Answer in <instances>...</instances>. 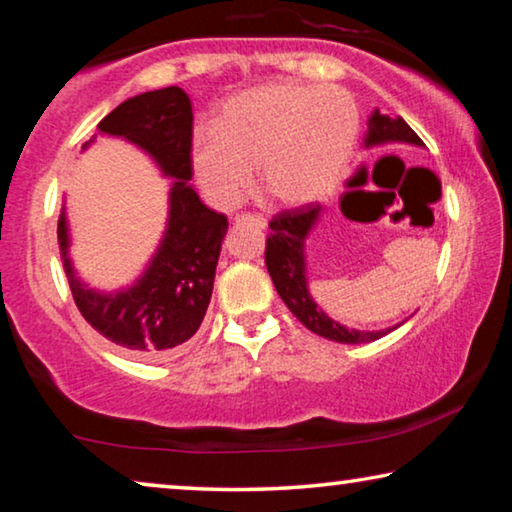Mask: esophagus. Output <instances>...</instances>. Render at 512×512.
I'll return each instance as SVG.
<instances>
[{"instance_id": "34e87169", "label": "esophagus", "mask_w": 512, "mask_h": 512, "mask_svg": "<svg viewBox=\"0 0 512 512\" xmlns=\"http://www.w3.org/2000/svg\"><path fill=\"white\" fill-rule=\"evenodd\" d=\"M255 223L259 228H266V219L262 214H253V212H244V214H237V223Z\"/></svg>"}]
</instances>
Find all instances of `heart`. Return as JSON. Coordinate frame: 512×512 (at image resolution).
Returning <instances> with one entry per match:
<instances>
[{"label": "heart", "instance_id": "heart-1", "mask_svg": "<svg viewBox=\"0 0 512 512\" xmlns=\"http://www.w3.org/2000/svg\"><path fill=\"white\" fill-rule=\"evenodd\" d=\"M359 106L339 85L273 81L228 99L212 133H198L192 169L214 203L237 205L253 183L268 203L300 207L325 198L348 171Z\"/></svg>", "mask_w": 512, "mask_h": 512}]
</instances>
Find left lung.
Listing matches in <instances>:
<instances>
[{"instance_id": "obj_1", "label": "left lung", "mask_w": 512, "mask_h": 512, "mask_svg": "<svg viewBox=\"0 0 512 512\" xmlns=\"http://www.w3.org/2000/svg\"><path fill=\"white\" fill-rule=\"evenodd\" d=\"M386 142H409L415 146H422L420 137L413 133V128L406 124L402 117H388L377 108L368 119L366 146ZM320 210H323V207L318 203H309L296 207V210H284L268 221L271 232H268L266 237L264 253L268 275H271L277 293H280L284 305L291 309V314L314 334L325 336V339L336 343L377 341L388 332H393L395 327H400L402 323L388 329H379V332L348 329L336 323V320L327 318L309 296L305 277V239L309 235V230L316 225Z\"/></svg>"}]
</instances>
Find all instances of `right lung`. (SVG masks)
Instances as JSON below:
<instances>
[{"mask_svg":"<svg viewBox=\"0 0 512 512\" xmlns=\"http://www.w3.org/2000/svg\"><path fill=\"white\" fill-rule=\"evenodd\" d=\"M192 101L171 88L128 99L99 121V131L144 149L171 176L169 225L151 266L135 287L115 296L85 289L67 257V221L58 216V244L69 289L83 318L101 336L146 359L164 357L192 339L210 305L225 214L210 210L187 185L192 180Z\"/></svg>","mask_w":512,"mask_h":512,"instance_id":"obj_1","label":"right lung"}]
</instances>
